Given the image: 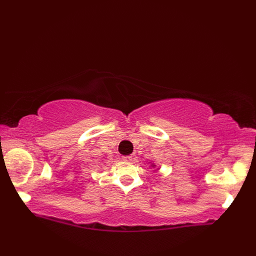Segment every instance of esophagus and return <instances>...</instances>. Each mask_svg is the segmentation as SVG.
<instances>
[{"label": "esophagus", "mask_w": 256, "mask_h": 256, "mask_svg": "<svg viewBox=\"0 0 256 256\" xmlns=\"http://www.w3.org/2000/svg\"><path fill=\"white\" fill-rule=\"evenodd\" d=\"M122 160L125 162H130V160H132V157L131 156H123Z\"/></svg>", "instance_id": "34e87169"}]
</instances>
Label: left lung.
Here are the masks:
<instances>
[{"label":"left lung","mask_w":256,"mask_h":256,"mask_svg":"<svg viewBox=\"0 0 256 256\" xmlns=\"http://www.w3.org/2000/svg\"><path fill=\"white\" fill-rule=\"evenodd\" d=\"M153 166H155V165H153Z\"/></svg>","instance_id":"obj_1"}]
</instances>
